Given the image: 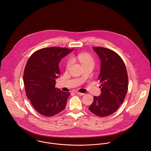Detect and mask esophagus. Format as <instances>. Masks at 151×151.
<instances>
[{
    "mask_svg": "<svg viewBox=\"0 0 151 151\" xmlns=\"http://www.w3.org/2000/svg\"><path fill=\"white\" fill-rule=\"evenodd\" d=\"M75 93H76L77 95H81V96H82V95H84V93H81V92H78V91H76V92H75Z\"/></svg>",
    "mask_w": 151,
    "mask_h": 151,
    "instance_id": "1",
    "label": "esophagus"
}]
</instances>
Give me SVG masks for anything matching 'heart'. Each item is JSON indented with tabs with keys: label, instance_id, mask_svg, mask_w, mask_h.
Masks as SVG:
<instances>
[{
	"label": "heart",
	"instance_id": "obj_1",
	"mask_svg": "<svg viewBox=\"0 0 151 151\" xmlns=\"http://www.w3.org/2000/svg\"><path fill=\"white\" fill-rule=\"evenodd\" d=\"M76 58L79 60V61L81 62L82 66L87 65H93L94 64V60L92 57L88 54V53H79L78 55ZM72 63V61L70 60H69L67 62L66 66L69 67Z\"/></svg>",
	"mask_w": 151,
	"mask_h": 151
}]
</instances>
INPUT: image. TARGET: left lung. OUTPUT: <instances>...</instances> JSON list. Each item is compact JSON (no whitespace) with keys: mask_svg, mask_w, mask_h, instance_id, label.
Segmentation results:
<instances>
[{"mask_svg":"<svg viewBox=\"0 0 151 151\" xmlns=\"http://www.w3.org/2000/svg\"><path fill=\"white\" fill-rule=\"evenodd\" d=\"M101 60L98 79L101 94L94 96L89 107L95 115L104 117L114 114L123 103L128 91V77L122 58L114 51L102 47H93Z\"/></svg>","mask_w":151,"mask_h":151,"instance_id":"8db88e82","label":"left lung"}]
</instances>
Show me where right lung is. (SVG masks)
Wrapping results in <instances>:
<instances>
[{
	"label": "right lung",
	"instance_id": "1",
	"mask_svg": "<svg viewBox=\"0 0 151 151\" xmlns=\"http://www.w3.org/2000/svg\"><path fill=\"white\" fill-rule=\"evenodd\" d=\"M73 49L50 47L39 49L28 59L23 73L27 99L42 115L54 116L66 105L69 92L55 88L56 79L60 74V60Z\"/></svg>",
	"mask_w": 151,
	"mask_h": 151
}]
</instances>
